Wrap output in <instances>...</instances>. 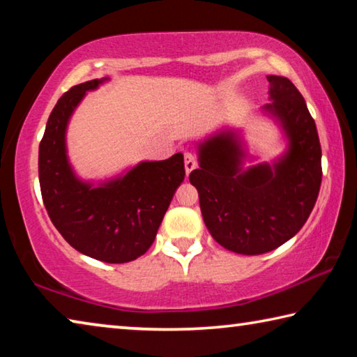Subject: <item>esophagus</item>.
<instances>
[{"instance_id": "esophagus-1", "label": "esophagus", "mask_w": 357, "mask_h": 357, "mask_svg": "<svg viewBox=\"0 0 357 357\" xmlns=\"http://www.w3.org/2000/svg\"><path fill=\"white\" fill-rule=\"evenodd\" d=\"M184 167H185L187 174H189L193 168L197 167V157L192 153V151H185L184 153Z\"/></svg>"}]
</instances>
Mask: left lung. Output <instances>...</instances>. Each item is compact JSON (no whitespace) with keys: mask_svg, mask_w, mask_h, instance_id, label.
Returning a JSON list of instances; mask_svg holds the SVG:
<instances>
[{"mask_svg":"<svg viewBox=\"0 0 357 357\" xmlns=\"http://www.w3.org/2000/svg\"><path fill=\"white\" fill-rule=\"evenodd\" d=\"M264 105L280 119L289 149L271 168L241 173L238 142L231 134L200 146V168L189 174L211 236L227 250L261 255L291 239L309 219L321 185V144L315 121L287 77L269 75Z\"/></svg>","mask_w":357,"mask_h":357,"instance_id":"1","label":"left lung"}]
</instances>
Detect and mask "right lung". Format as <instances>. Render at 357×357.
<instances>
[{"mask_svg":"<svg viewBox=\"0 0 357 357\" xmlns=\"http://www.w3.org/2000/svg\"><path fill=\"white\" fill-rule=\"evenodd\" d=\"M102 82L96 78L72 86L56 102L39 144V184L48 217L75 250L99 261L128 263L153 245L184 181V155L143 162L100 187L78 181L66 157V126L84 93Z\"/></svg>","mask_w":357,"mask_h":357,"instance_id":"1","label":"right lung"}]
</instances>
